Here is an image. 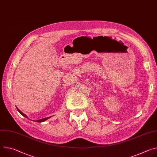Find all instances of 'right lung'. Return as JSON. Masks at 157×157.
Masks as SVG:
<instances>
[{
  "mask_svg": "<svg viewBox=\"0 0 157 157\" xmlns=\"http://www.w3.org/2000/svg\"><path fill=\"white\" fill-rule=\"evenodd\" d=\"M17 110L19 112V113L21 114V115H22L24 117H26V118H27V119H30L28 117H27V115H25V114H24L23 113H22V112H21L17 107ZM52 116H50V117H46V118H44V119H40V120H38V121H34L35 122H44V121H45L46 120H47V119H50V118H51Z\"/></svg>",
  "mask_w": 157,
  "mask_h": 157,
  "instance_id": "right-lung-1",
  "label": "right lung"
}]
</instances>
